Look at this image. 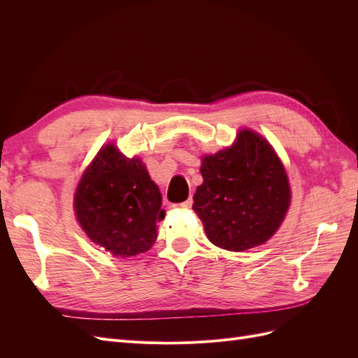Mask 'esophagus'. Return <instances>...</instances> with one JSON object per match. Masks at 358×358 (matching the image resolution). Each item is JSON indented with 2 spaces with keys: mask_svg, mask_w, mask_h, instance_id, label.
Here are the masks:
<instances>
[{
  "mask_svg": "<svg viewBox=\"0 0 358 358\" xmlns=\"http://www.w3.org/2000/svg\"><path fill=\"white\" fill-rule=\"evenodd\" d=\"M192 206V199H188L187 201H182L178 204H173V208H178V209H189Z\"/></svg>",
  "mask_w": 358,
  "mask_h": 358,
  "instance_id": "34e87169",
  "label": "esophagus"
}]
</instances>
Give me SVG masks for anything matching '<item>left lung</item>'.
<instances>
[{
    "label": "left lung",
    "mask_w": 358,
    "mask_h": 358,
    "mask_svg": "<svg viewBox=\"0 0 358 358\" xmlns=\"http://www.w3.org/2000/svg\"><path fill=\"white\" fill-rule=\"evenodd\" d=\"M200 171L192 210L213 245L241 252L275 234L291 192L282 162L262 136L243 129L231 148L203 157Z\"/></svg>",
    "instance_id": "8db88e82"
}]
</instances>
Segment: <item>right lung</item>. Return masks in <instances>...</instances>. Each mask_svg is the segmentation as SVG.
Segmentation results:
<instances>
[{"label":"right lung","mask_w":358,"mask_h":358,"mask_svg":"<svg viewBox=\"0 0 358 358\" xmlns=\"http://www.w3.org/2000/svg\"><path fill=\"white\" fill-rule=\"evenodd\" d=\"M161 194L138 158L107 145L86 169L74 196L78 221L90 239L116 257L145 252L164 220Z\"/></svg>","instance_id":"right-lung-1"}]
</instances>
